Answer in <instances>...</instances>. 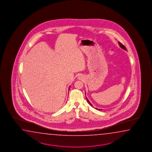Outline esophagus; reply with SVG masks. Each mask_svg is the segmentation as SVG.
I'll return each instance as SVG.
<instances>
[{"mask_svg":"<svg viewBox=\"0 0 152 152\" xmlns=\"http://www.w3.org/2000/svg\"><path fill=\"white\" fill-rule=\"evenodd\" d=\"M82 77H81V75L79 76V79H82Z\"/></svg>","mask_w":152,"mask_h":152,"instance_id":"obj_1","label":"esophagus"}]
</instances>
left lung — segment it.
Instances as JSON below:
<instances>
[{"mask_svg":"<svg viewBox=\"0 0 152 152\" xmlns=\"http://www.w3.org/2000/svg\"><path fill=\"white\" fill-rule=\"evenodd\" d=\"M119 46L121 47V48H122V49H124V50H126V51H127V49H126V48H125V46H124V45H122V44L121 43H120V42H119ZM87 100V102H88V104H89L92 107H93L92 104L89 102V100H88V99L87 98H86ZM96 110H100V109H98V108H96Z\"/></svg>","mask_w":152,"mask_h":152,"instance_id":"obj_1","label":"left lung"}]
</instances>
